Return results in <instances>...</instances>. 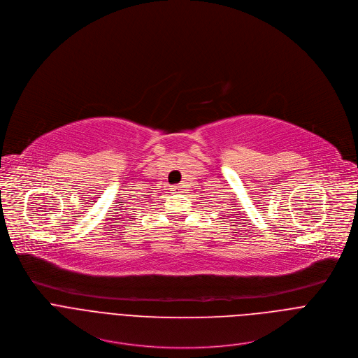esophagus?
<instances>
[{"label": "esophagus", "mask_w": 358, "mask_h": 358, "mask_svg": "<svg viewBox=\"0 0 358 358\" xmlns=\"http://www.w3.org/2000/svg\"><path fill=\"white\" fill-rule=\"evenodd\" d=\"M173 189L178 190V192H182L183 190V185H176V186H173Z\"/></svg>", "instance_id": "1"}]
</instances>
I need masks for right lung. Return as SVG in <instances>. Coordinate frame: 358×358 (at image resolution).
Segmentation results:
<instances>
[{"instance_id":"right-lung-1","label":"right lung","mask_w":358,"mask_h":358,"mask_svg":"<svg viewBox=\"0 0 358 358\" xmlns=\"http://www.w3.org/2000/svg\"><path fill=\"white\" fill-rule=\"evenodd\" d=\"M131 217H132V216H131Z\"/></svg>"}]
</instances>
